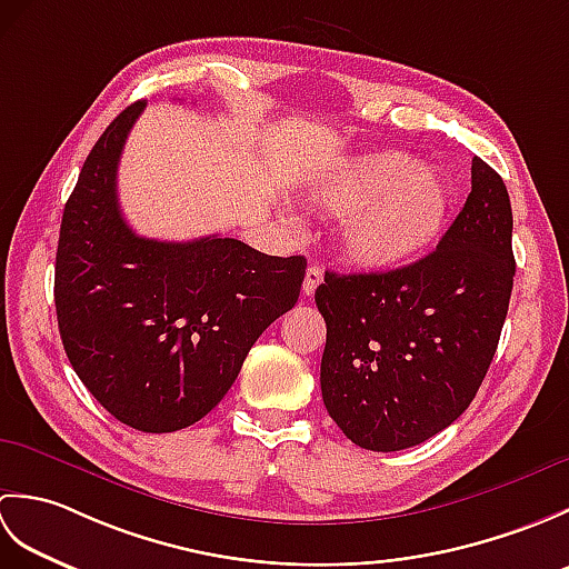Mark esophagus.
<instances>
[{
    "instance_id": "34e87169",
    "label": "esophagus",
    "mask_w": 569,
    "mask_h": 569,
    "mask_svg": "<svg viewBox=\"0 0 569 569\" xmlns=\"http://www.w3.org/2000/svg\"><path fill=\"white\" fill-rule=\"evenodd\" d=\"M320 283H322V269H320V266H308L306 281H303V293L312 296Z\"/></svg>"
}]
</instances>
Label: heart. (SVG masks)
<instances>
[{
  "label": "heart",
  "mask_w": 569,
  "mask_h": 569,
  "mask_svg": "<svg viewBox=\"0 0 569 569\" xmlns=\"http://www.w3.org/2000/svg\"><path fill=\"white\" fill-rule=\"evenodd\" d=\"M330 214L345 217L340 247L367 271H396L438 244L450 214V188L438 168L406 153H367L318 190Z\"/></svg>",
  "instance_id": "obj_1"
}]
</instances>
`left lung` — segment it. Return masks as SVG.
Instances as JSON below:
<instances>
[{
	"label": "left lung",
	"mask_w": 569,
	"mask_h": 569,
	"mask_svg": "<svg viewBox=\"0 0 569 569\" xmlns=\"http://www.w3.org/2000/svg\"><path fill=\"white\" fill-rule=\"evenodd\" d=\"M501 176L471 159V192L428 257L383 273L328 271L322 401L355 445L396 452L465 413L497 352L516 276Z\"/></svg>",
	"instance_id": "1"
}]
</instances>
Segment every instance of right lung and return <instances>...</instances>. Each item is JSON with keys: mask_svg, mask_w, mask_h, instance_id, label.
Segmentation results:
<instances>
[{"mask_svg": "<svg viewBox=\"0 0 569 569\" xmlns=\"http://www.w3.org/2000/svg\"><path fill=\"white\" fill-rule=\"evenodd\" d=\"M147 100L104 129L60 222L56 316L80 381L141 432H173L222 401L259 335L298 303L303 257L239 239L139 237L117 200V166Z\"/></svg>", "mask_w": 569, "mask_h": 569, "instance_id": "obj_1", "label": "right lung"}]
</instances>
